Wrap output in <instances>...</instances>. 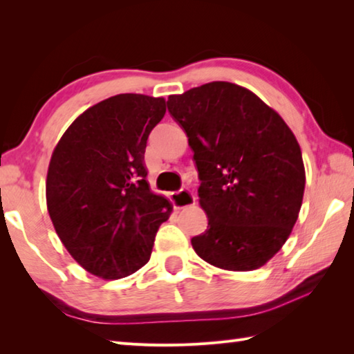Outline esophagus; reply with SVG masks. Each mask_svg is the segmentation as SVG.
<instances>
[{
    "instance_id": "1",
    "label": "esophagus",
    "mask_w": 354,
    "mask_h": 354,
    "mask_svg": "<svg viewBox=\"0 0 354 354\" xmlns=\"http://www.w3.org/2000/svg\"><path fill=\"white\" fill-rule=\"evenodd\" d=\"M171 201L174 204L176 209H183L187 206H192L195 203V197L191 191L187 189H180L171 194Z\"/></svg>"
}]
</instances>
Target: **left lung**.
<instances>
[{
  "label": "left lung",
  "instance_id": "8db88e82",
  "mask_svg": "<svg viewBox=\"0 0 354 354\" xmlns=\"http://www.w3.org/2000/svg\"><path fill=\"white\" fill-rule=\"evenodd\" d=\"M187 136L207 229L191 239L203 261L229 271L261 268L292 232L304 192L300 145L253 92L212 82L169 95Z\"/></svg>",
  "mask_w": 354,
  "mask_h": 354
}]
</instances>
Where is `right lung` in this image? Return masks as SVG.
Returning <instances> with one entry per match:
<instances>
[{
    "label": "right lung",
    "mask_w": 354,
    "mask_h": 354,
    "mask_svg": "<svg viewBox=\"0 0 354 354\" xmlns=\"http://www.w3.org/2000/svg\"><path fill=\"white\" fill-rule=\"evenodd\" d=\"M167 112L163 98L120 93L89 107L54 148L46 206L69 254L101 279L127 277L150 261L171 204L151 192L147 139Z\"/></svg>",
    "instance_id": "right-lung-1"
}]
</instances>
